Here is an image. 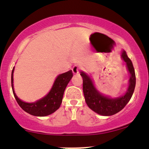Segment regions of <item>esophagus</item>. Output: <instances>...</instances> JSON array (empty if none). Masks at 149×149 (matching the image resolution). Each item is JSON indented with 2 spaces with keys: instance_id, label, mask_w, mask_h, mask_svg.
Masks as SVG:
<instances>
[{
  "instance_id": "34e87169",
  "label": "esophagus",
  "mask_w": 149,
  "mask_h": 149,
  "mask_svg": "<svg viewBox=\"0 0 149 149\" xmlns=\"http://www.w3.org/2000/svg\"><path fill=\"white\" fill-rule=\"evenodd\" d=\"M81 69V67L78 65H73V67L72 68V71H73V74H77L79 73V70Z\"/></svg>"
}]
</instances>
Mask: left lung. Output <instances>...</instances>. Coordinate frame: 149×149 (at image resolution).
Here are the masks:
<instances>
[{"label": "left lung", "instance_id": "8db88e82", "mask_svg": "<svg viewBox=\"0 0 149 149\" xmlns=\"http://www.w3.org/2000/svg\"><path fill=\"white\" fill-rule=\"evenodd\" d=\"M120 58L125 62L129 73L128 86L126 92L118 97H112L101 93L95 87L93 79L84 71H81L83 78V91L86 104L92 111L105 116L117 113L125 107L131 99L136 86V75L134 65L126 52L122 50Z\"/></svg>", "mask_w": 149, "mask_h": 149}]
</instances>
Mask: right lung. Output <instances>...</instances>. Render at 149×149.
I'll use <instances>...</instances> for the list:
<instances>
[{
    "instance_id": "1",
    "label": "right lung",
    "mask_w": 149,
    "mask_h": 149,
    "mask_svg": "<svg viewBox=\"0 0 149 149\" xmlns=\"http://www.w3.org/2000/svg\"><path fill=\"white\" fill-rule=\"evenodd\" d=\"M14 69L15 67L13 68L11 74L13 93L18 105L23 111L35 116H46L54 113L59 109L62 103L64 91L70 79L73 77V73L71 70L57 76L50 91L44 97L34 102L28 103L22 101L15 94L13 86Z\"/></svg>"
}]
</instances>
